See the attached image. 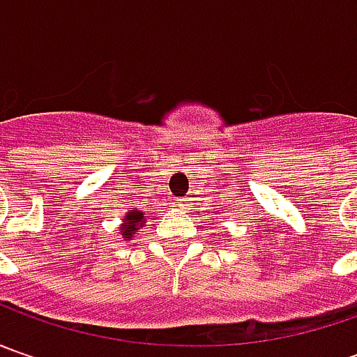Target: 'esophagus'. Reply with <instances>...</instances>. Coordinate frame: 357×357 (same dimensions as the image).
Instances as JSON below:
<instances>
[{
    "label": "esophagus",
    "instance_id": "esophagus-1",
    "mask_svg": "<svg viewBox=\"0 0 357 357\" xmlns=\"http://www.w3.org/2000/svg\"><path fill=\"white\" fill-rule=\"evenodd\" d=\"M174 204L181 206V208H186V206H188V199H176L174 200Z\"/></svg>",
    "mask_w": 357,
    "mask_h": 357
}]
</instances>
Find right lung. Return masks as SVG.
Wrapping results in <instances>:
<instances>
[{"instance_id": "1", "label": "right lung", "mask_w": 357, "mask_h": 357, "mask_svg": "<svg viewBox=\"0 0 357 357\" xmlns=\"http://www.w3.org/2000/svg\"><path fill=\"white\" fill-rule=\"evenodd\" d=\"M121 220H123V225H121V234H123V238L125 240H130L135 232H139V228H143L144 214L139 213V211H130V213L125 214Z\"/></svg>"}]
</instances>
